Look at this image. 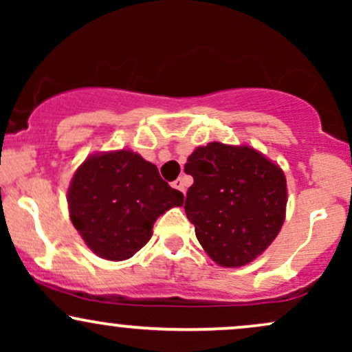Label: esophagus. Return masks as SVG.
I'll use <instances>...</instances> for the list:
<instances>
[{
	"label": "esophagus",
	"mask_w": 352,
	"mask_h": 352,
	"mask_svg": "<svg viewBox=\"0 0 352 352\" xmlns=\"http://www.w3.org/2000/svg\"><path fill=\"white\" fill-rule=\"evenodd\" d=\"M172 187L177 188V190H180V192L185 193V182H184V179H182V177H180V179H177L175 182H173Z\"/></svg>",
	"instance_id": "obj_1"
}]
</instances>
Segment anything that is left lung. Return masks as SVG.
I'll use <instances>...</instances> for the list:
<instances>
[{"mask_svg":"<svg viewBox=\"0 0 352 352\" xmlns=\"http://www.w3.org/2000/svg\"><path fill=\"white\" fill-rule=\"evenodd\" d=\"M193 185L185 213L213 261L243 266L272 245L286 212V179L278 165L248 145L212 142L188 157Z\"/></svg>","mask_w":352,"mask_h":352,"instance_id":"8db88e82","label":"left lung"}]
</instances>
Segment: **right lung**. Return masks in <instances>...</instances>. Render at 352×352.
Wrapping results in <instances>:
<instances>
[{
	"instance_id": "add662e5",
	"label": "right lung",
	"mask_w": 352,
	"mask_h": 352,
	"mask_svg": "<svg viewBox=\"0 0 352 352\" xmlns=\"http://www.w3.org/2000/svg\"><path fill=\"white\" fill-rule=\"evenodd\" d=\"M72 225L86 245L112 261L134 256L151 240L155 220L184 205L157 167L139 153L92 155L76 170L67 192Z\"/></svg>"
}]
</instances>
